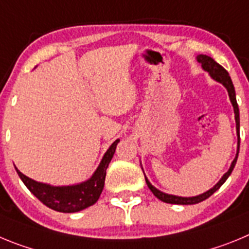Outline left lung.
<instances>
[{"instance_id": "obj_1", "label": "left lung", "mask_w": 249, "mask_h": 249, "mask_svg": "<svg viewBox=\"0 0 249 249\" xmlns=\"http://www.w3.org/2000/svg\"><path fill=\"white\" fill-rule=\"evenodd\" d=\"M197 61L201 63L202 67H203V70H206L207 72H210V74H211V77H212V78H214L215 81L221 82L222 85H223L224 87L227 89L228 94H230L231 102H232L233 108H234V114H236L237 133H238V151H237L236 158L233 160L232 164H231V168L228 169L227 173H224L223 177L221 178V181L215 184L213 188H211L210 191L204 192L203 195L196 196V197H188V198H187V197H177V196L166 195V193L160 192V191H158L157 188H155V187L149 183L148 179L144 177V178H146L147 186H148L149 190L152 191V193H153V195H155L158 199H160L162 202H166V203H171V204H196V203H199V202L204 201V199H207L208 197H211V196H212L213 193L215 192V191L218 190L219 187H221L222 184L226 182V179L230 177V175L232 173L233 168H234V166H236L237 158H238V152H239V109H238V105H237L236 92H234V87H233L232 80H231V77H230V74H228V72L226 71V70H224V68L222 67L221 65H219V63L215 62L212 57L206 56V54H198V56H197Z\"/></svg>"}]
</instances>
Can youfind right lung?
Returning <instances> with one entry per match:
<instances>
[{"instance_id": "add662e5", "label": "right lung", "mask_w": 249, "mask_h": 249, "mask_svg": "<svg viewBox=\"0 0 249 249\" xmlns=\"http://www.w3.org/2000/svg\"><path fill=\"white\" fill-rule=\"evenodd\" d=\"M120 140H116L103 156L100 166L89 181L76 186L53 187L34 181L21 173L16 168L19 178L26 184L31 193H34L39 201L51 210L63 213H73L92 206L100 198L105 186L106 169L108 167Z\"/></svg>"}]
</instances>
